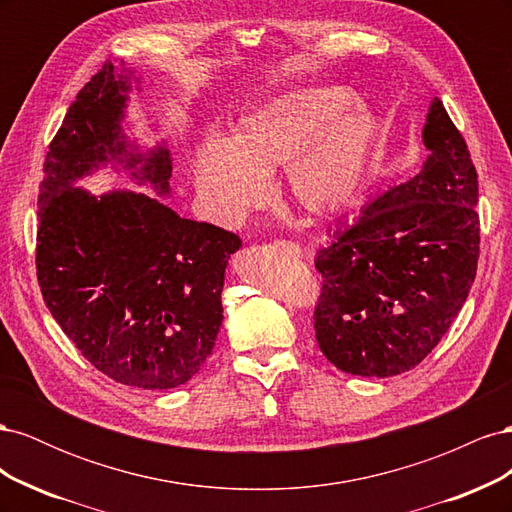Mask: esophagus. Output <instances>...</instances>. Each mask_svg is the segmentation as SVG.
<instances>
[{"label": "esophagus", "instance_id": "1", "mask_svg": "<svg viewBox=\"0 0 512 512\" xmlns=\"http://www.w3.org/2000/svg\"><path fill=\"white\" fill-rule=\"evenodd\" d=\"M277 245H282L284 250H288V252H290V254H294V256H301V254H303L301 245H299V243H294V241H277Z\"/></svg>", "mask_w": 512, "mask_h": 512}]
</instances>
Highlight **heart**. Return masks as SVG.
<instances>
[{
  "label": "heart",
  "instance_id": "1",
  "mask_svg": "<svg viewBox=\"0 0 512 512\" xmlns=\"http://www.w3.org/2000/svg\"><path fill=\"white\" fill-rule=\"evenodd\" d=\"M346 87H318L275 98L241 117L230 143L198 151L194 181L207 203L237 220L265 194V177L288 166V190L307 209L346 203L363 181L376 119L352 106Z\"/></svg>",
  "mask_w": 512,
  "mask_h": 512
}]
</instances>
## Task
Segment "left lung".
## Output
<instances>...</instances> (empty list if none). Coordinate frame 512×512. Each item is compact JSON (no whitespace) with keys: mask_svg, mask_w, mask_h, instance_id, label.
<instances>
[{"mask_svg":"<svg viewBox=\"0 0 512 512\" xmlns=\"http://www.w3.org/2000/svg\"><path fill=\"white\" fill-rule=\"evenodd\" d=\"M423 141L421 173L371 200L316 254L318 346L352 376L414 369L451 329L474 284L478 175L438 98Z\"/></svg>","mask_w":512,"mask_h":512,"instance_id":"8db88e82","label":"left lung"}]
</instances>
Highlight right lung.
<instances>
[{"label":"right lung","mask_w":512,"mask_h":512,"mask_svg":"<svg viewBox=\"0 0 512 512\" xmlns=\"http://www.w3.org/2000/svg\"><path fill=\"white\" fill-rule=\"evenodd\" d=\"M126 91V79L104 61L53 136L38 196L36 275L61 331L104 376L136 389H173L215 346L224 269L241 239L179 218L145 194L96 198L72 188L96 164L119 158L126 168L143 162L132 175L168 192V151L141 158L119 141Z\"/></svg>","instance_id":"add662e5"}]
</instances>
